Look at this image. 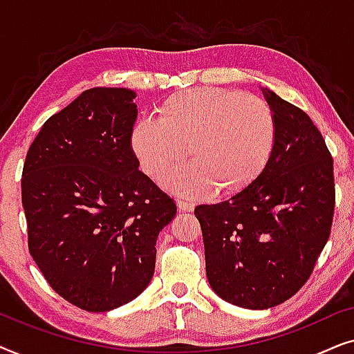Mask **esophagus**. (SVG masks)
Returning a JSON list of instances; mask_svg holds the SVG:
<instances>
[{"mask_svg": "<svg viewBox=\"0 0 354 354\" xmlns=\"http://www.w3.org/2000/svg\"><path fill=\"white\" fill-rule=\"evenodd\" d=\"M177 206H178V209H180V211H187V212L195 209V203L190 201V200H178Z\"/></svg>", "mask_w": 354, "mask_h": 354, "instance_id": "obj_1", "label": "esophagus"}]
</instances>
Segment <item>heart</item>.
<instances>
[{"instance_id": "b5f03b06", "label": "heart", "mask_w": 354, "mask_h": 354, "mask_svg": "<svg viewBox=\"0 0 354 354\" xmlns=\"http://www.w3.org/2000/svg\"><path fill=\"white\" fill-rule=\"evenodd\" d=\"M277 140L274 111L263 98L224 88H190L169 95L158 119H143L130 132L140 171L185 195H234L250 187L270 161Z\"/></svg>"}]
</instances>
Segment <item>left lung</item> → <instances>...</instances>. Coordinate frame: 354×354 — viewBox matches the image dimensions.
Instances as JSON below:
<instances>
[{"instance_id":"left-lung-1","label":"left lung","mask_w":354,"mask_h":354,"mask_svg":"<svg viewBox=\"0 0 354 354\" xmlns=\"http://www.w3.org/2000/svg\"><path fill=\"white\" fill-rule=\"evenodd\" d=\"M277 140L264 172L229 200L200 205L206 275L227 303L268 309L306 283L335 207L333 159L303 109L263 88Z\"/></svg>"}]
</instances>
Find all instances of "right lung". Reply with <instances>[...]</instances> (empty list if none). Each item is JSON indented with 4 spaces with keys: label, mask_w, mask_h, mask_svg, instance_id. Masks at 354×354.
I'll return each mask as SVG.
<instances>
[{
    "label": "right lung",
    "mask_w": 354,
    "mask_h": 354,
    "mask_svg": "<svg viewBox=\"0 0 354 354\" xmlns=\"http://www.w3.org/2000/svg\"><path fill=\"white\" fill-rule=\"evenodd\" d=\"M133 98L127 88L85 90L43 124L24 162L28 251L57 295L91 313L148 287L158 235L177 212L130 149Z\"/></svg>",
    "instance_id": "right-lung-1"
}]
</instances>
